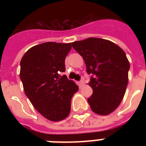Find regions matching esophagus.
Returning a JSON list of instances; mask_svg holds the SVG:
<instances>
[{"label": "esophagus", "instance_id": "1", "mask_svg": "<svg viewBox=\"0 0 146 146\" xmlns=\"http://www.w3.org/2000/svg\"><path fill=\"white\" fill-rule=\"evenodd\" d=\"M80 85H81L82 86H85V81H84V80H81V81H80Z\"/></svg>", "mask_w": 146, "mask_h": 146}]
</instances>
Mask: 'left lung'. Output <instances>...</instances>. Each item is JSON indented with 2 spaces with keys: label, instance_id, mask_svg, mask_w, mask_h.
<instances>
[{
  "label": "left lung",
  "instance_id": "obj_1",
  "mask_svg": "<svg viewBox=\"0 0 146 146\" xmlns=\"http://www.w3.org/2000/svg\"><path fill=\"white\" fill-rule=\"evenodd\" d=\"M84 59L89 82L93 90L88 98L90 108L98 115H108L122 102L128 84L129 62L124 50L109 40L88 38L72 43Z\"/></svg>",
  "mask_w": 146,
  "mask_h": 146
}]
</instances>
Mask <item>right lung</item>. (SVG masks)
I'll list each match as a JSON object with an SVG mask.
<instances>
[{
    "mask_svg": "<svg viewBox=\"0 0 146 146\" xmlns=\"http://www.w3.org/2000/svg\"><path fill=\"white\" fill-rule=\"evenodd\" d=\"M71 43L44 42L29 49L20 61L19 77L33 107L50 121H60L70 112L71 99L79 87L65 75V58Z\"/></svg>",
    "mask_w": 146,
    "mask_h": 146,
    "instance_id": "obj_1",
    "label": "right lung"
}]
</instances>
